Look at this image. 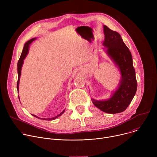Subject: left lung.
<instances>
[{
	"mask_svg": "<svg viewBox=\"0 0 157 157\" xmlns=\"http://www.w3.org/2000/svg\"><path fill=\"white\" fill-rule=\"evenodd\" d=\"M104 33L103 45L107 48L108 56L119 68L121 79L117 89L109 99L104 101L92 99V101L96 107L104 113H120L127 109L136 93L137 82L136 71L131 53L120 34L106 25H104Z\"/></svg>",
	"mask_w": 157,
	"mask_h": 157,
	"instance_id": "8db88e82",
	"label": "left lung"
}]
</instances>
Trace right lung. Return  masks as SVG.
<instances>
[{
  "label": "right lung",
  "instance_id": "obj_1",
  "mask_svg": "<svg viewBox=\"0 0 157 157\" xmlns=\"http://www.w3.org/2000/svg\"><path fill=\"white\" fill-rule=\"evenodd\" d=\"M36 40V38H32L31 40H29L27 42L25 43V45L24 47V48H23V51H22L21 52V56L20 57V59L18 61V63H17V70H18V81H17V91L18 92V87H19V81H20V76L21 75V67H22V65H23V63H24V59L25 58L28 52H29V46L30 44L32 43L33 41L35 40ZM18 99H19V96H18ZM64 112V110L62 112V113H61L59 114H58V116H56V117H52V118H49V119H43V120H46V121H52V120H54L55 119H56L57 117H59L60 116H61ZM33 116L36 117V118H38V119H42L41 118H40L33 114H32Z\"/></svg>",
  "mask_w": 157,
  "mask_h": 157
}]
</instances>
